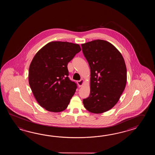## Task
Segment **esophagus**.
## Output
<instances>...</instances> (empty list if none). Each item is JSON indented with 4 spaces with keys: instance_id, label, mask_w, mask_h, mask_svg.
<instances>
[{
    "instance_id": "obj_1",
    "label": "esophagus",
    "mask_w": 155,
    "mask_h": 155,
    "mask_svg": "<svg viewBox=\"0 0 155 155\" xmlns=\"http://www.w3.org/2000/svg\"><path fill=\"white\" fill-rule=\"evenodd\" d=\"M77 83H78V84L79 87H81V86H82V85H83L84 80L81 79V80H79V81H78Z\"/></svg>"
}]
</instances>
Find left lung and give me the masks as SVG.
Wrapping results in <instances>:
<instances>
[{"instance_id": "1", "label": "left lung", "mask_w": 155, "mask_h": 155, "mask_svg": "<svg viewBox=\"0 0 155 155\" xmlns=\"http://www.w3.org/2000/svg\"><path fill=\"white\" fill-rule=\"evenodd\" d=\"M90 68V94L83 104L89 112L112 109L125 88L127 70L121 54L111 43L95 40L81 44Z\"/></svg>"}]
</instances>
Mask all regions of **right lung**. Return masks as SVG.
Returning a JSON list of instances; mask_svg holds the SVG:
<instances>
[{
  "label": "right lung",
  "mask_w": 155,
  "mask_h": 155,
  "mask_svg": "<svg viewBox=\"0 0 155 155\" xmlns=\"http://www.w3.org/2000/svg\"><path fill=\"white\" fill-rule=\"evenodd\" d=\"M81 50L76 44L52 41L33 58L29 70L30 87L37 102L46 110L61 112L69 104L77 85L69 78L67 66Z\"/></svg>",
  "instance_id": "obj_1"
}]
</instances>
